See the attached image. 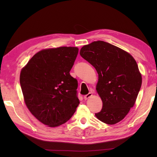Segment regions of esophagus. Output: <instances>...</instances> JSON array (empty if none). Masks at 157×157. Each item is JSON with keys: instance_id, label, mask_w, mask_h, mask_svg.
Wrapping results in <instances>:
<instances>
[{"instance_id": "esophagus-1", "label": "esophagus", "mask_w": 157, "mask_h": 157, "mask_svg": "<svg viewBox=\"0 0 157 157\" xmlns=\"http://www.w3.org/2000/svg\"><path fill=\"white\" fill-rule=\"evenodd\" d=\"M92 96V94L91 92H90V93H88V94H86V95H85L84 96V98L85 99V100H87L88 98H90L91 96Z\"/></svg>"}]
</instances>
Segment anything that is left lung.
Returning <instances> with one entry per match:
<instances>
[{
    "instance_id": "left-lung-1",
    "label": "left lung",
    "mask_w": 157,
    "mask_h": 157,
    "mask_svg": "<svg viewBox=\"0 0 157 157\" xmlns=\"http://www.w3.org/2000/svg\"><path fill=\"white\" fill-rule=\"evenodd\" d=\"M79 53L98 74L96 89L102 108L96 117L109 125L121 121L134 106L141 88L137 63L128 52L101 40L84 46Z\"/></svg>"
}]
</instances>
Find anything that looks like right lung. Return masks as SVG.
Wrapping results in <instances>:
<instances>
[{
  "label": "right lung",
  "mask_w": 157,
  "mask_h": 157,
  "mask_svg": "<svg viewBox=\"0 0 157 157\" xmlns=\"http://www.w3.org/2000/svg\"><path fill=\"white\" fill-rule=\"evenodd\" d=\"M78 54L77 47L42 50L20 73V85L27 107L40 121L57 127L71 117L79 104L78 80L70 75Z\"/></svg>",
  "instance_id": "add662e5"
}]
</instances>
